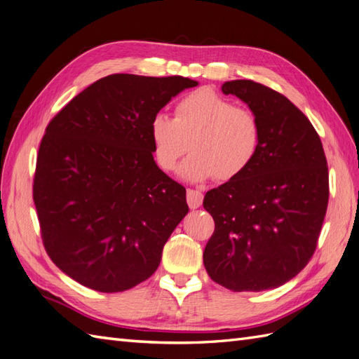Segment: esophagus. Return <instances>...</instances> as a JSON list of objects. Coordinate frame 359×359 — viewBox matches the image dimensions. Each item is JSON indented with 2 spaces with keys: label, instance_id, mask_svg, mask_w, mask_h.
Returning a JSON list of instances; mask_svg holds the SVG:
<instances>
[{
  "label": "esophagus",
  "instance_id": "esophagus-1",
  "mask_svg": "<svg viewBox=\"0 0 359 359\" xmlns=\"http://www.w3.org/2000/svg\"><path fill=\"white\" fill-rule=\"evenodd\" d=\"M203 198L204 196L199 190H191V189L187 190V204L191 210L201 207V204H203Z\"/></svg>",
  "mask_w": 359,
  "mask_h": 359
}]
</instances>
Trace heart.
<instances>
[{
  "label": "heart",
  "instance_id": "1",
  "mask_svg": "<svg viewBox=\"0 0 359 359\" xmlns=\"http://www.w3.org/2000/svg\"><path fill=\"white\" fill-rule=\"evenodd\" d=\"M152 155L158 169L172 173L189 149L181 175L199 182L216 177L231 181L257 156L262 128L255 112L236 107L212 88H201L175 104L173 118L156 114L149 125Z\"/></svg>",
  "mask_w": 359,
  "mask_h": 359
}]
</instances>
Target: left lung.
I'll use <instances>...</instances> for the list:
<instances>
[{"instance_id":"left-lung-1","label":"left lung","mask_w":359,"mask_h":359,"mask_svg":"<svg viewBox=\"0 0 359 359\" xmlns=\"http://www.w3.org/2000/svg\"><path fill=\"white\" fill-rule=\"evenodd\" d=\"M222 93L256 114L262 142L245 172L204 196L215 219L204 266L234 292L273 290L317 248L329 201L326 155L308 117L283 94L252 81L225 82Z\"/></svg>"}]
</instances>
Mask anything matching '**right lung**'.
Wrapping results in <instances>:
<instances>
[{"label": "right lung", "instance_id": "add662e5", "mask_svg": "<svg viewBox=\"0 0 359 359\" xmlns=\"http://www.w3.org/2000/svg\"><path fill=\"white\" fill-rule=\"evenodd\" d=\"M196 85L182 76L111 74L48 123L33 201L47 255L77 283L121 292L158 268L189 205L186 189L154 161L149 125Z\"/></svg>", "mask_w": 359, "mask_h": 359}]
</instances>
